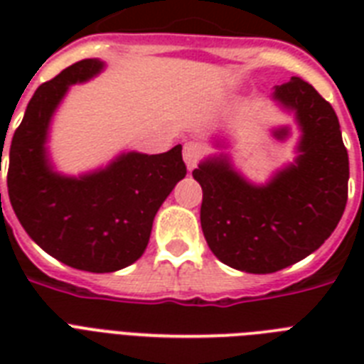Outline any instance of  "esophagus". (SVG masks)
I'll return each mask as SVG.
<instances>
[{
	"label": "esophagus",
	"instance_id": "obj_1",
	"mask_svg": "<svg viewBox=\"0 0 364 364\" xmlns=\"http://www.w3.org/2000/svg\"><path fill=\"white\" fill-rule=\"evenodd\" d=\"M200 159H202V147H200L198 143H185V147H183V160H185L188 170H193L194 166L198 164Z\"/></svg>",
	"mask_w": 364,
	"mask_h": 364
}]
</instances>
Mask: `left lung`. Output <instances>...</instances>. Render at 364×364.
I'll return each instance as SVG.
<instances>
[{
  "mask_svg": "<svg viewBox=\"0 0 364 364\" xmlns=\"http://www.w3.org/2000/svg\"><path fill=\"white\" fill-rule=\"evenodd\" d=\"M270 100L293 115L300 132L293 162L266 183L249 181L219 132L210 139L219 153L193 171L202 187L205 242L221 262L249 274H272L306 259L334 232L348 202L350 160L331 104L300 77L277 85Z\"/></svg>",
  "mask_w": 364,
  "mask_h": 364,
  "instance_id": "1",
  "label": "left lung"
}]
</instances>
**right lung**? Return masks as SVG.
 Instances as JSON below:
<instances>
[{
  "instance_id": "obj_1",
  "label": "right lung",
  "mask_w": 364,
  "mask_h": 364,
  "mask_svg": "<svg viewBox=\"0 0 364 364\" xmlns=\"http://www.w3.org/2000/svg\"><path fill=\"white\" fill-rule=\"evenodd\" d=\"M104 70L102 60H81L37 88L11 141L7 173L9 200L28 236L60 262L94 274L141 257L156 211L187 176L181 145L160 154L124 151L79 176L56 170L47 145L54 113L70 87Z\"/></svg>"
}]
</instances>
